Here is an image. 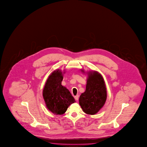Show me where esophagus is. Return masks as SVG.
<instances>
[{
    "label": "esophagus",
    "mask_w": 147,
    "mask_h": 147,
    "mask_svg": "<svg viewBox=\"0 0 147 147\" xmlns=\"http://www.w3.org/2000/svg\"><path fill=\"white\" fill-rule=\"evenodd\" d=\"M75 99L76 100L78 101V99H79V95H77V96H75Z\"/></svg>",
    "instance_id": "esophagus-1"
}]
</instances>
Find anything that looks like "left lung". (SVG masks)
I'll return each mask as SVG.
<instances>
[{
  "label": "left lung",
  "instance_id": "8db88e82",
  "mask_svg": "<svg viewBox=\"0 0 147 147\" xmlns=\"http://www.w3.org/2000/svg\"><path fill=\"white\" fill-rule=\"evenodd\" d=\"M83 72H84L82 70ZM86 90L79 98V104L83 112L95 115L105 105L107 98V88L102 76L97 71L87 72Z\"/></svg>",
  "mask_w": 147,
  "mask_h": 147
}]
</instances>
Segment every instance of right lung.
<instances>
[{
  "instance_id": "1",
  "label": "right lung",
  "mask_w": 147,
  "mask_h": 147,
  "mask_svg": "<svg viewBox=\"0 0 147 147\" xmlns=\"http://www.w3.org/2000/svg\"><path fill=\"white\" fill-rule=\"evenodd\" d=\"M63 73L59 69L53 71L46 81L42 90L46 107L55 115L64 114L70 105L76 102L69 90L61 85Z\"/></svg>"
}]
</instances>
